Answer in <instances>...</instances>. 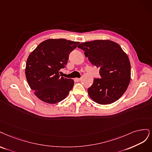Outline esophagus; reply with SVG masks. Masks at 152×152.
<instances>
[{
  "label": "esophagus",
  "instance_id": "obj_1",
  "mask_svg": "<svg viewBox=\"0 0 152 152\" xmlns=\"http://www.w3.org/2000/svg\"><path fill=\"white\" fill-rule=\"evenodd\" d=\"M75 81L78 82V81H80L81 80V78H75Z\"/></svg>",
  "mask_w": 152,
  "mask_h": 152
}]
</instances>
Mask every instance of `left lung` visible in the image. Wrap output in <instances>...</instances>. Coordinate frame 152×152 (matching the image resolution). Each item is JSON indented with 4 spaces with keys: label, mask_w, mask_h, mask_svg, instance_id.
I'll return each instance as SVG.
<instances>
[{
    "label": "left lung",
    "mask_w": 152,
    "mask_h": 152,
    "mask_svg": "<svg viewBox=\"0 0 152 152\" xmlns=\"http://www.w3.org/2000/svg\"><path fill=\"white\" fill-rule=\"evenodd\" d=\"M77 47L84 50L91 64L100 69L101 77L94 79L88 89L91 99L101 105L119 99L130 83L131 64L119 44L109 40H96L83 42Z\"/></svg>",
    "instance_id": "8db88e82"
}]
</instances>
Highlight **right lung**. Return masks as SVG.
I'll return each instance as SVG.
<instances>
[{
    "mask_svg": "<svg viewBox=\"0 0 152 152\" xmlns=\"http://www.w3.org/2000/svg\"><path fill=\"white\" fill-rule=\"evenodd\" d=\"M80 42L66 39H48L40 43L29 55L25 75L28 85L39 99L48 104H56L69 94L74 81L60 77L69 55Z\"/></svg>",
    "mask_w": 152,
    "mask_h": 152,
    "instance_id": "right-lung-1",
    "label": "right lung"
}]
</instances>
